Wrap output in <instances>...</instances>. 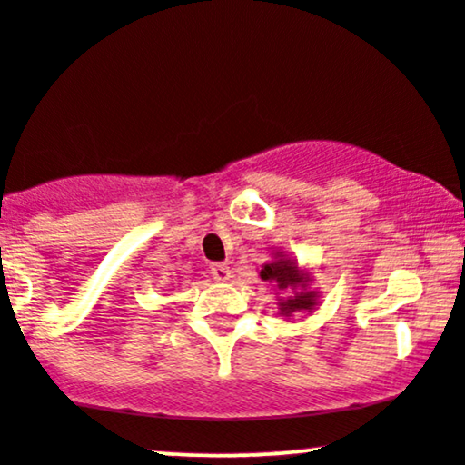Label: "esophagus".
<instances>
[{
  "label": "esophagus",
  "instance_id": "1",
  "mask_svg": "<svg viewBox=\"0 0 465 465\" xmlns=\"http://www.w3.org/2000/svg\"><path fill=\"white\" fill-rule=\"evenodd\" d=\"M210 275H212V280H216V282H227L229 277H232V269H229V266L223 264V262L212 264L210 266Z\"/></svg>",
  "mask_w": 465,
  "mask_h": 465
}]
</instances>
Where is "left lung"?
Wrapping results in <instances>:
<instances>
[{"label":"left lung","mask_w":465,"mask_h":465,"mask_svg":"<svg viewBox=\"0 0 465 465\" xmlns=\"http://www.w3.org/2000/svg\"><path fill=\"white\" fill-rule=\"evenodd\" d=\"M260 277L264 282H273L280 291H292V295L280 303L282 312H300V311H312L314 306V292L306 291L308 277L297 269L295 262L291 260H275V262L264 264V269L260 271Z\"/></svg>","instance_id":"obj_1"}]
</instances>
